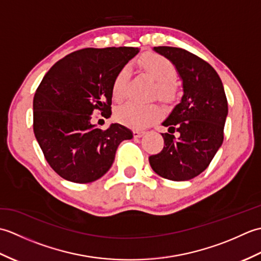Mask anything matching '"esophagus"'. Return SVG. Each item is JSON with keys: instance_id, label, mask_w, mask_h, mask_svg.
<instances>
[{"instance_id": "1", "label": "esophagus", "mask_w": 261, "mask_h": 261, "mask_svg": "<svg viewBox=\"0 0 261 261\" xmlns=\"http://www.w3.org/2000/svg\"><path fill=\"white\" fill-rule=\"evenodd\" d=\"M145 134H146V131H142V130H135L134 131L135 138H141Z\"/></svg>"}]
</instances>
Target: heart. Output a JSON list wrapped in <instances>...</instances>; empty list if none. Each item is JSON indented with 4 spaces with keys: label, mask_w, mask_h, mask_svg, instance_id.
I'll use <instances>...</instances> for the list:
<instances>
[{
    "label": "heart",
    "mask_w": 261,
    "mask_h": 261,
    "mask_svg": "<svg viewBox=\"0 0 261 261\" xmlns=\"http://www.w3.org/2000/svg\"><path fill=\"white\" fill-rule=\"evenodd\" d=\"M138 65L143 73L156 81L154 92H156L158 98L165 102L174 99L176 96V87L171 81L175 80L177 70L169 59L158 54H148L139 60ZM127 75H129V68L124 66L114 77L111 94H112V98L116 102L121 101L124 96ZM160 114H162V110L154 103L143 105L127 102L116 110L115 118L122 123L135 127H142L158 119Z\"/></svg>",
    "instance_id": "heart-1"
}]
</instances>
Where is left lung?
Instances as JSON below:
<instances>
[{"instance_id": "left-lung-1", "label": "left lung", "mask_w": 261, "mask_h": 261, "mask_svg": "<svg viewBox=\"0 0 261 261\" xmlns=\"http://www.w3.org/2000/svg\"><path fill=\"white\" fill-rule=\"evenodd\" d=\"M169 59L181 81L182 96L163 125L165 146L149 163L157 175L190 180L207 168L223 142L228 101L220 76L208 63L181 48L153 47Z\"/></svg>"}]
</instances>
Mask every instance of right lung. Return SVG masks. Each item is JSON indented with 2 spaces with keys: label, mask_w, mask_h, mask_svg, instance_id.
I'll return each instance as SVG.
<instances>
[{
  "label": "right lung",
  "mask_w": 261,
  "mask_h": 261,
  "mask_svg": "<svg viewBox=\"0 0 261 261\" xmlns=\"http://www.w3.org/2000/svg\"><path fill=\"white\" fill-rule=\"evenodd\" d=\"M139 48H85L58 60L43 77L33 97V132L50 167L64 179L85 184L101 178L112 166L123 140L134 134L112 123L93 124L99 111L110 118L116 73Z\"/></svg>",
  "instance_id": "right-lung-1"
}]
</instances>
